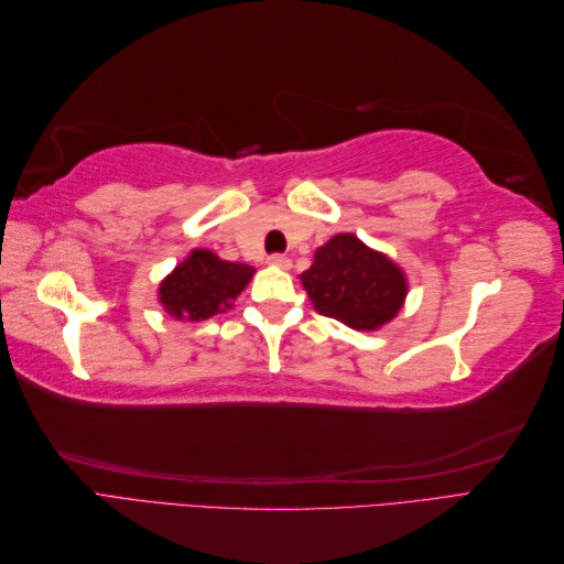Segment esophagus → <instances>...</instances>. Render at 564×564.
<instances>
[{"label":"esophagus","mask_w":564,"mask_h":564,"mask_svg":"<svg viewBox=\"0 0 564 564\" xmlns=\"http://www.w3.org/2000/svg\"><path fill=\"white\" fill-rule=\"evenodd\" d=\"M268 263L275 265V268H282V270L292 268V261H289V256H284V253H272V256H268Z\"/></svg>","instance_id":"1"}]
</instances>
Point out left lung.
Instances as JSON below:
<instances>
[{"mask_svg": "<svg viewBox=\"0 0 564 564\" xmlns=\"http://www.w3.org/2000/svg\"><path fill=\"white\" fill-rule=\"evenodd\" d=\"M301 284L317 313L357 332H377L395 319L409 292L404 270L352 232L334 235L317 247Z\"/></svg>", "mask_w": 564, "mask_h": 564, "instance_id": "8db88e82", "label": "left lung"}]
</instances>
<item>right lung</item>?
Segmentation results:
<instances>
[{"mask_svg":"<svg viewBox=\"0 0 564 564\" xmlns=\"http://www.w3.org/2000/svg\"><path fill=\"white\" fill-rule=\"evenodd\" d=\"M253 272L247 263L224 261L212 249H193L160 282L158 299L174 319L202 322L230 311Z\"/></svg>","mask_w":564,"mask_h":564,"instance_id":"add662e5","label":"right lung"}]
</instances>
